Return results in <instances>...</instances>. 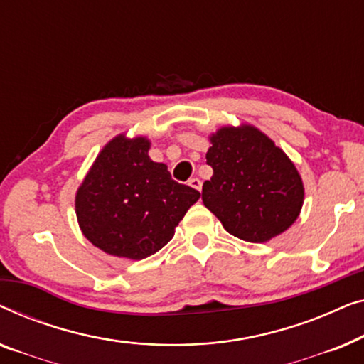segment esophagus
Segmentation results:
<instances>
[{
    "instance_id": "esophagus-1",
    "label": "esophagus",
    "mask_w": 364,
    "mask_h": 364,
    "mask_svg": "<svg viewBox=\"0 0 364 364\" xmlns=\"http://www.w3.org/2000/svg\"><path fill=\"white\" fill-rule=\"evenodd\" d=\"M188 184L191 188H194V189H198V191H201V186H203V183H201V180H199V178H191V180L188 181Z\"/></svg>"
}]
</instances>
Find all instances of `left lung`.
<instances>
[{
  "mask_svg": "<svg viewBox=\"0 0 364 364\" xmlns=\"http://www.w3.org/2000/svg\"><path fill=\"white\" fill-rule=\"evenodd\" d=\"M213 176L203 184V203L229 234L267 242L300 216L304 181L294 161L257 127L226 125L209 135Z\"/></svg>",
  "mask_w": 364,
  "mask_h": 364,
  "instance_id": "left-lung-1",
  "label": "left lung"
}]
</instances>
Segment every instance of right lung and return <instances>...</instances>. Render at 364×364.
I'll return each mask as SVG.
<instances>
[{"label": "right lung", "instance_id": "obj_1", "mask_svg": "<svg viewBox=\"0 0 364 364\" xmlns=\"http://www.w3.org/2000/svg\"><path fill=\"white\" fill-rule=\"evenodd\" d=\"M146 136L120 133L102 148L75 193L84 237L105 254L141 260L170 242L199 191L148 156Z\"/></svg>", "mask_w": 364, "mask_h": 364}]
</instances>
